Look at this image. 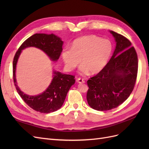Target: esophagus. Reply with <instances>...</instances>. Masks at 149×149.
Wrapping results in <instances>:
<instances>
[{"label":"esophagus","mask_w":149,"mask_h":149,"mask_svg":"<svg viewBox=\"0 0 149 149\" xmlns=\"http://www.w3.org/2000/svg\"><path fill=\"white\" fill-rule=\"evenodd\" d=\"M77 82H78V83H80V84L84 83H85L84 80L83 79H82V78H79L77 79Z\"/></svg>","instance_id":"1"}]
</instances>
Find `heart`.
<instances>
[{"mask_svg":"<svg viewBox=\"0 0 149 149\" xmlns=\"http://www.w3.org/2000/svg\"><path fill=\"white\" fill-rule=\"evenodd\" d=\"M113 48V45L109 40L94 35H85L74 40L71 48L63 49L61 58L68 71L73 70L81 61L83 64L79 68L80 73L90 72L94 74L104 68L112 56Z\"/></svg>","mask_w":149,"mask_h":149,"instance_id":"1","label":"heart"}]
</instances>
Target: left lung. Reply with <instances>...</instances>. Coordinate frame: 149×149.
<instances>
[{
	"label": "left lung",
	"instance_id": "left-lung-1",
	"mask_svg": "<svg viewBox=\"0 0 149 149\" xmlns=\"http://www.w3.org/2000/svg\"><path fill=\"white\" fill-rule=\"evenodd\" d=\"M116 46L111 58L100 73L88 80L87 101L93 109H114L130 96L136 84L138 58L129 40L112 30Z\"/></svg>",
	"mask_w": 149,
	"mask_h": 149
}]
</instances>
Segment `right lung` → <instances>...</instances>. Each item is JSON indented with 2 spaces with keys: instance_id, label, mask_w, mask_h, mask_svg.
<instances>
[{
  "instance_id": "1",
  "label": "right lung",
  "mask_w": 149,
  "mask_h": 149,
  "mask_svg": "<svg viewBox=\"0 0 149 149\" xmlns=\"http://www.w3.org/2000/svg\"><path fill=\"white\" fill-rule=\"evenodd\" d=\"M63 42L58 36L52 34L36 33L22 44L13 61V78L17 91L25 102L31 108L41 113H49L59 109L69 89L75 83L74 76L53 71V78L45 91L36 96H30L22 92L17 86L16 66L22 51L28 47H35L45 53L53 61L59 59Z\"/></svg>"
}]
</instances>
